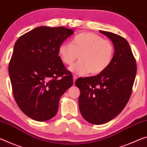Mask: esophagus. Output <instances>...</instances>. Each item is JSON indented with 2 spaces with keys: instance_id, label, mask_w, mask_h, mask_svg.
<instances>
[{
  "instance_id": "1",
  "label": "esophagus",
  "mask_w": 147,
  "mask_h": 147,
  "mask_svg": "<svg viewBox=\"0 0 147 147\" xmlns=\"http://www.w3.org/2000/svg\"><path fill=\"white\" fill-rule=\"evenodd\" d=\"M76 78H77V77H76V76H73V82H74H74H75V80H76Z\"/></svg>"
}]
</instances>
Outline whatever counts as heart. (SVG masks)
<instances>
[{
    "label": "heart",
    "mask_w": 147,
    "mask_h": 147,
    "mask_svg": "<svg viewBox=\"0 0 147 147\" xmlns=\"http://www.w3.org/2000/svg\"><path fill=\"white\" fill-rule=\"evenodd\" d=\"M114 53L110 41L92 32H81L74 37L72 44L64 42L58 48L60 59L65 65H71L79 55L80 61L70 67L69 70L80 76L103 73L113 61Z\"/></svg>",
    "instance_id": "heart-1"
}]
</instances>
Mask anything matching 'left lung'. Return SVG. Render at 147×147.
Instances as JSON below:
<instances>
[{"instance_id":"obj_1","label":"left lung","mask_w":147,"mask_h":147,"mask_svg":"<svg viewBox=\"0 0 147 147\" xmlns=\"http://www.w3.org/2000/svg\"><path fill=\"white\" fill-rule=\"evenodd\" d=\"M113 42L115 54L111 64L103 73L80 78L75 85L83 118L91 124H103L122 112L131 96L137 73L135 57L127 41L111 32L99 31Z\"/></svg>"}]
</instances>
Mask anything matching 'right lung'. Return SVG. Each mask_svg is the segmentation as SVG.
Returning <instances> with one entry per match:
<instances>
[{
	"instance_id": "right-lung-1",
	"label": "right lung",
	"mask_w": 147,
	"mask_h": 147,
	"mask_svg": "<svg viewBox=\"0 0 147 147\" xmlns=\"http://www.w3.org/2000/svg\"><path fill=\"white\" fill-rule=\"evenodd\" d=\"M74 33L63 27L41 26L20 36L8 66L13 97L23 113L38 122L56 115L59 99L73 84L58 48Z\"/></svg>"
}]
</instances>
